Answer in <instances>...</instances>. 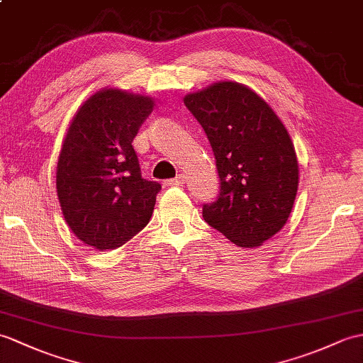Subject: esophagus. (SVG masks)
<instances>
[{
  "instance_id": "obj_1",
  "label": "esophagus",
  "mask_w": 363,
  "mask_h": 363,
  "mask_svg": "<svg viewBox=\"0 0 363 363\" xmlns=\"http://www.w3.org/2000/svg\"><path fill=\"white\" fill-rule=\"evenodd\" d=\"M185 179H187V178H185V174H178V176H176V178L165 181V184L167 185H181V184L185 182Z\"/></svg>"
}]
</instances>
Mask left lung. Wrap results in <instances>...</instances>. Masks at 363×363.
Returning a JSON list of instances; mask_svg holds the SVG:
<instances>
[{
    "label": "left lung",
    "instance_id": "1",
    "mask_svg": "<svg viewBox=\"0 0 363 363\" xmlns=\"http://www.w3.org/2000/svg\"><path fill=\"white\" fill-rule=\"evenodd\" d=\"M204 128L220 174V195L202 216L240 247H257L288 221L298 162L288 130L257 92L218 82L184 97Z\"/></svg>",
    "mask_w": 363,
    "mask_h": 363
}]
</instances>
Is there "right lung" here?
Here are the masks:
<instances>
[{
    "label": "right lung",
    "instance_id": "right-lung-1",
    "mask_svg": "<svg viewBox=\"0 0 363 363\" xmlns=\"http://www.w3.org/2000/svg\"><path fill=\"white\" fill-rule=\"evenodd\" d=\"M148 96L104 88L72 117L57 164L65 221L97 250L121 247L150 221L161 184L142 178L133 139L153 111Z\"/></svg>",
    "mask_w": 363,
    "mask_h": 363
}]
</instances>
